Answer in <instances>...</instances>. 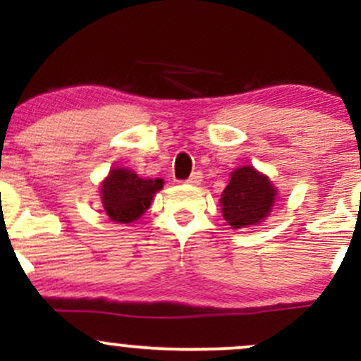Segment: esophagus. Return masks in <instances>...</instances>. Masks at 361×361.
I'll return each instance as SVG.
<instances>
[{
	"label": "esophagus",
	"mask_w": 361,
	"mask_h": 361,
	"mask_svg": "<svg viewBox=\"0 0 361 361\" xmlns=\"http://www.w3.org/2000/svg\"><path fill=\"white\" fill-rule=\"evenodd\" d=\"M202 178H204V176H202V173L200 171H195V173H192V176H190L188 178V180H186V183H188V185H200L202 183Z\"/></svg>",
	"instance_id": "1"
}]
</instances>
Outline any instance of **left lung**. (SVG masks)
Returning a JSON list of instances; mask_svg holds the SVG:
<instances>
[{
  "label": "left lung",
  "mask_w": 361,
  "mask_h": 361,
  "mask_svg": "<svg viewBox=\"0 0 361 361\" xmlns=\"http://www.w3.org/2000/svg\"><path fill=\"white\" fill-rule=\"evenodd\" d=\"M279 188L255 166L235 168L219 198L222 217L233 229L258 226L271 214Z\"/></svg>",
  "instance_id": "8db88e82"
}]
</instances>
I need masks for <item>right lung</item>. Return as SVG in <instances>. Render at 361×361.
<instances>
[{
    "mask_svg": "<svg viewBox=\"0 0 361 361\" xmlns=\"http://www.w3.org/2000/svg\"><path fill=\"white\" fill-rule=\"evenodd\" d=\"M163 185L161 178L149 180L128 168H114L100 183L102 205L115 224L135 222L147 212Z\"/></svg>",
    "mask_w": 361,
    "mask_h": 361,
    "instance_id": "1",
    "label": "right lung"
}]
</instances>
